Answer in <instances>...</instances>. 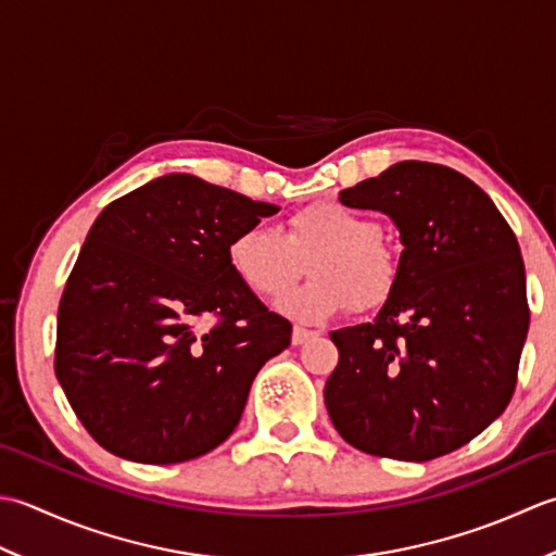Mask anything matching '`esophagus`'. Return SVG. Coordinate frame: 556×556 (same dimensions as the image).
Masks as SVG:
<instances>
[{"label":"esophagus","mask_w":556,"mask_h":556,"mask_svg":"<svg viewBox=\"0 0 556 556\" xmlns=\"http://www.w3.org/2000/svg\"><path fill=\"white\" fill-rule=\"evenodd\" d=\"M316 336V331H309V328H302V326H294L292 328V345H304L307 341Z\"/></svg>","instance_id":"esophagus-1"}]
</instances>
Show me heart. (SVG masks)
I'll return each instance as SVG.
<instances>
[{
	"label": "heart",
	"mask_w": 556,
	"mask_h": 556,
	"mask_svg": "<svg viewBox=\"0 0 556 556\" xmlns=\"http://www.w3.org/2000/svg\"><path fill=\"white\" fill-rule=\"evenodd\" d=\"M309 258L312 278L278 302L290 319L319 324L355 304L377 307L389 298L399 264L367 215L338 201H316L294 211L286 232L252 225L228 244V264L237 280L258 298L288 292Z\"/></svg>",
	"instance_id": "b5f03b06"
}]
</instances>
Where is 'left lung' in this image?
<instances>
[{
    "mask_svg": "<svg viewBox=\"0 0 556 556\" xmlns=\"http://www.w3.org/2000/svg\"><path fill=\"white\" fill-rule=\"evenodd\" d=\"M401 232L399 276L374 321L331 331L328 417L348 444L425 463L466 446L511 401L530 309L514 230L446 165L403 161L341 191Z\"/></svg>",
    "mask_w": 556,
    "mask_h": 556,
    "instance_id": "obj_1",
    "label": "left lung"
}]
</instances>
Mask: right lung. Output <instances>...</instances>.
<instances>
[{
	"mask_svg": "<svg viewBox=\"0 0 556 556\" xmlns=\"http://www.w3.org/2000/svg\"><path fill=\"white\" fill-rule=\"evenodd\" d=\"M278 213L194 175H165L98 215L56 314L54 374L100 446L169 466L220 446L252 381L290 345L228 264L232 237Z\"/></svg>",
	"mask_w": 556,
	"mask_h": 556,
	"instance_id": "add662e5",
	"label": "right lung"
}]
</instances>
